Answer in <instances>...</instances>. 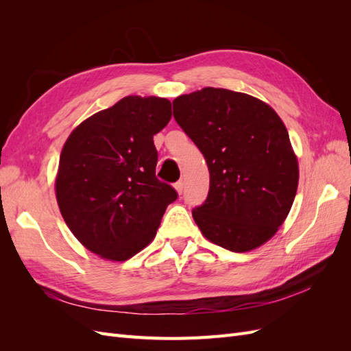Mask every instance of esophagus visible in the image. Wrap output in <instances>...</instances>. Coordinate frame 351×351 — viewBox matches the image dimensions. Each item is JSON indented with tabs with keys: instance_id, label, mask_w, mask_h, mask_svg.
Listing matches in <instances>:
<instances>
[{
	"instance_id": "esophagus-1",
	"label": "esophagus",
	"mask_w": 351,
	"mask_h": 351,
	"mask_svg": "<svg viewBox=\"0 0 351 351\" xmlns=\"http://www.w3.org/2000/svg\"><path fill=\"white\" fill-rule=\"evenodd\" d=\"M174 187H176V190L178 192V195H182V193H183V189H184V183L182 182V180H180V182L176 183Z\"/></svg>"
}]
</instances>
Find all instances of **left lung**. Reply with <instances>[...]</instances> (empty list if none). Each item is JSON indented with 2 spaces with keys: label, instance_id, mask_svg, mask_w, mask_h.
<instances>
[{
  "label": "left lung",
  "instance_id": "obj_1",
  "mask_svg": "<svg viewBox=\"0 0 351 351\" xmlns=\"http://www.w3.org/2000/svg\"><path fill=\"white\" fill-rule=\"evenodd\" d=\"M173 114L209 169L208 197L192 210L202 234L237 253L268 241L299 184V164L278 114L247 93L219 88L176 98Z\"/></svg>",
  "mask_w": 351,
  "mask_h": 351
}]
</instances>
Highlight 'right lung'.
Returning <instances> with one entry per match:
<instances>
[{
	"label": "right lung",
	"instance_id": "add662e5",
	"mask_svg": "<svg viewBox=\"0 0 351 351\" xmlns=\"http://www.w3.org/2000/svg\"><path fill=\"white\" fill-rule=\"evenodd\" d=\"M171 119V102L125 97L89 117L61 151L56 195L67 227L84 247L127 261L149 244L178 197L155 176L154 136Z\"/></svg>",
	"mask_w": 351,
	"mask_h": 351
}]
</instances>
